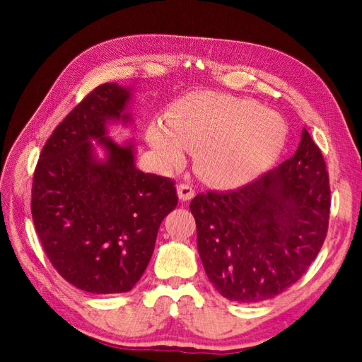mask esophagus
I'll use <instances>...</instances> for the list:
<instances>
[{
  "label": "esophagus",
  "instance_id": "1",
  "mask_svg": "<svg viewBox=\"0 0 362 362\" xmlns=\"http://www.w3.org/2000/svg\"><path fill=\"white\" fill-rule=\"evenodd\" d=\"M177 194H179L180 201H191L194 197V189L189 185H179L177 187Z\"/></svg>",
  "mask_w": 362,
  "mask_h": 362
}]
</instances>
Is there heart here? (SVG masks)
Returning a JSON list of instances; mask_svg holds the SVG:
<instances>
[{"label":"heart","instance_id":"heart-1","mask_svg":"<svg viewBox=\"0 0 362 362\" xmlns=\"http://www.w3.org/2000/svg\"><path fill=\"white\" fill-rule=\"evenodd\" d=\"M288 127L279 113L244 98L197 91L177 101L168 122L157 121L148 140L161 161L179 165L188 148L211 183L236 188L255 180L274 165L286 141Z\"/></svg>","mask_w":362,"mask_h":362}]
</instances>
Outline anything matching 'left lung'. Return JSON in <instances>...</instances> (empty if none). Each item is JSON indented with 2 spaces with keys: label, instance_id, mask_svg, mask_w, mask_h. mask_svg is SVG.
<instances>
[{
  "label": "left lung",
  "instance_id": "8db88e82",
  "mask_svg": "<svg viewBox=\"0 0 362 362\" xmlns=\"http://www.w3.org/2000/svg\"><path fill=\"white\" fill-rule=\"evenodd\" d=\"M328 182L322 152L303 129L281 165L235 191L191 201L199 255L222 297L255 303L302 279L327 236Z\"/></svg>",
  "mask_w": 362,
  "mask_h": 362
}]
</instances>
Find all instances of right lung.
<instances>
[{
    "label": "right lung",
    "mask_w": 362,
    "mask_h": 362,
    "mask_svg": "<svg viewBox=\"0 0 362 362\" xmlns=\"http://www.w3.org/2000/svg\"><path fill=\"white\" fill-rule=\"evenodd\" d=\"M130 93L113 82L96 87L54 129L34 171L30 211L42 247L68 283L91 294L135 286L179 201L174 180L135 166L132 141L107 136V124L130 122Z\"/></svg>",
    "instance_id": "right-lung-1"
}]
</instances>
